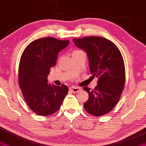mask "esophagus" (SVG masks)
<instances>
[{"mask_svg": "<svg viewBox=\"0 0 146 146\" xmlns=\"http://www.w3.org/2000/svg\"><path fill=\"white\" fill-rule=\"evenodd\" d=\"M69 90H70V92H73V93H77L80 91V87H74V86H72V87H69Z\"/></svg>", "mask_w": 146, "mask_h": 146, "instance_id": "34e87169", "label": "esophagus"}]
</instances>
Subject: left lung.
Listing matches in <instances>:
<instances>
[{
	"label": "left lung",
	"instance_id": "8db88e82",
	"mask_svg": "<svg viewBox=\"0 0 146 146\" xmlns=\"http://www.w3.org/2000/svg\"><path fill=\"white\" fill-rule=\"evenodd\" d=\"M73 40L87 53L91 74L99 78L94 90L84 87L89 94L84 107L92 115H104L117 105L123 91L125 68L122 54L113 42L101 37L73 38Z\"/></svg>",
	"mask_w": 146,
	"mask_h": 146
}]
</instances>
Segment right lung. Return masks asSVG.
I'll return each mask as SVG.
<instances>
[{
	"label": "right lung",
	"instance_id": "1",
	"mask_svg": "<svg viewBox=\"0 0 146 146\" xmlns=\"http://www.w3.org/2000/svg\"><path fill=\"white\" fill-rule=\"evenodd\" d=\"M68 40L47 37L31 42L23 52L19 66V84L29 108L38 115L53 114L60 108L68 92L66 85L48 83L50 68Z\"/></svg>",
	"mask_w": 146,
	"mask_h": 146
}]
</instances>
